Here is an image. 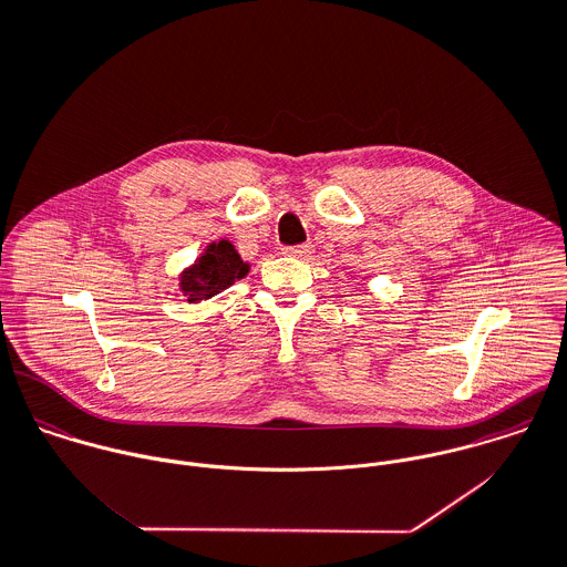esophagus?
Wrapping results in <instances>:
<instances>
[{
    "mask_svg": "<svg viewBox=\"0 0 567 567\" xmlns=\"http://www.w3.org/2000/svg\"><path fill=\"white\" fill-rule=\"evenodd\" d=\"M312 250H315L312 244H299V246H288V248H284V252H286L288 257H297V259H308V257L312 255Z\"/></svg>",
    "mask_w": 567,
    "mask_h": 567,
    "instance_id": "esophagus-1",
    "label": "esophagus"
}]
</instances>
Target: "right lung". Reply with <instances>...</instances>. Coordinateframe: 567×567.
<instances>
[{"instance_id":"right-lung-1","label":"right lung","mask_w":567,"mask_h":567,"mask_svg":"<svg viewBox=\"0 0 567 567\" xmlns=\"http://www.w3.org/2000/svg\"><path fill=\"white\" fill-rule=\"evenodd\" d=\"M248 270L250 266L241 261L235 246L228 239H219L208 244L195 264L181 275V290L189 303H199L246 277Z\"/></svg>"}]
</instances>
